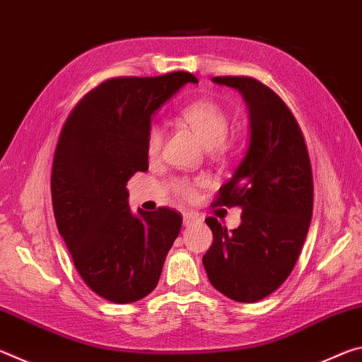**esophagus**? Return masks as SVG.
Masks as SVG:
<instances>
[{
	"label": "esophagus",
	"mask_w": 362,
	"mask_h": 362,
	"mask_svg": "<svg viewBox=\"0 0 362 362\" xmlns=\"http://www.w3.org/2000/svg\"><path fill=\"white\" fill-rule=\"evenodd\" d=\"M196 222H199V217L198 216H194V214H192V212L183 214V225L189 226V225H193Z\"/></svg>",
	"instance_id": "1"
}]
</instances>
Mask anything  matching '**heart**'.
Here are the masks:
<instances>
[{"mask_svg":"<svg viewBox=\"0 0 362 362\" xmlns=\"http://www.w3.org/2000/svg\"><path fill=\"white\" fill-rule=\"evenodd\" d=\"M182 119L192 127L207 148L222 150L225 137L230 131V118L222 105L217 102L201 99L189 103L182 110ZM164 144V131L159 124L148 126L145 134V151L148 158H156ZM201 185L199 180L182 179L174 183L177 194L183 199H193Z\"/></svg>","mask_w":362,"mask_h":362,"instance_id":"obj_1","label":"heart"}]
</instances>
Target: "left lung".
Here are the masks:
<instances>
[{
    "label": "left lung",
    "mask_w": 362,
    "mask_h": 362,
    "mask_svg": "<svg viewBox=\"0 0 362 362\" xmlns=\"http://www.w3.org/2000/svg\"><path fill=\"white\" fill-rule=\"evenodd\" d=\"M212 81L244 97L250 140L246 156L214 201V206L241 207V225L228 231L207 217L214 241L203 263L218 292L252 303L276 291L296 265L313 214V174L298 122L274 90L249 76Z\"/></svg>",
    "instance_id": "1"
}]
</instances>
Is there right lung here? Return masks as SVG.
I'll return each instance as SVG.
<instances>
[{
	"mask_svg": "<svg viewBox=\"0 0 362 362\" xmlns=\"http://www.w3.org/2000/svg\"><path fill=\"white\" fill-rule=\"evenodd\" d=\"M187 83L198 78L174 71L107 79L76 103L60 131L51 175L54 217L79 276L108 302L148 296L179 236V212L159 207L134 216L126 185L148 169L151 115Z\"/></svg>",
	"mask_w": 362,
	"mask_h": 362,
	"instance_id": "right-lung-1",
	"label": "right lung"
}]
</instances>
